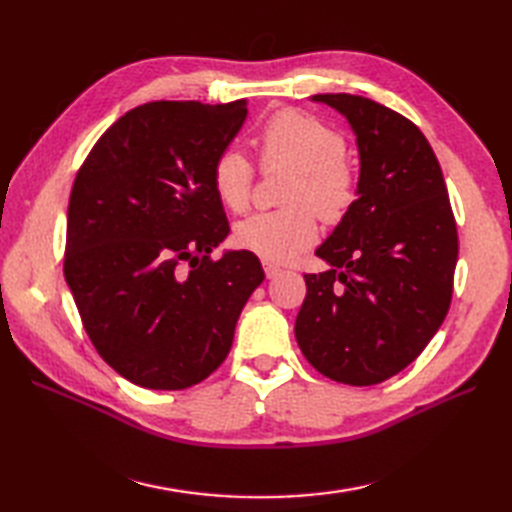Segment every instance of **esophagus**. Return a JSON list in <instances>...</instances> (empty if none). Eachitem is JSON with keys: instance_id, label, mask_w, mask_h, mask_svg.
I'll return each instance as SVG.
<instances>
[{"instance_id": "1", "label": "esophagus", "mask_w": 512, "mask_h": 512, "mask_svg": "<svg viewBox=\"0 0 512 512\" xmlns=\"http://www.w3.org/2000/svg\"><path fill=\"white\" fill-rule=\"evenodd\" d=\"M264 273H266L268 279H275L281 273V268L275 266V264H270V262H264Z\"/></svg>"}]
</instances>
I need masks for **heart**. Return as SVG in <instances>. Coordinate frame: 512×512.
Wrapping results in <instances>:
<instances>
[{
    "instance_id": "b5f03b06",
    "label": "heart",
    "mask_w": 512,
    "mask_h": 512,
    "mask_svg": "<svg viewBox=\"0 0 512 512\" xmlns=\"http://www.w3.org/2000/svg\"><path fill=\"white\" fill-rule=\"evenodd\" d=\"M262 167H286L292 178L284 193L286 209L255 213L235 226V244L264 262L286 264L319 237L317 215L336 224L358 198V173L343 156L345 140L310 114L284 110L270 116L257 136ZM211 180L220 202L244 211L253 193L255 167L237 147L217 154Z\"/></svg>"
}]
</instances>
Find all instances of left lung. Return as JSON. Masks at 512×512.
Returning <instances> with one entry per match:
<instances>
[{
    "mask_svg": "<svg viewBox=\"0 0 512 512\" xmlns=\"http://www.w3.org/2000/svg\"><path fill=\"white\" fill-rule=\"evenodd\" d=\"M352 125L358 198L317 248L295 336L336 383L367 387L416 361L447 317L458 228L429 140L409 118L354 94H317Z\"/></svg>",
    "mask_w": 512,
    "mask_h": 512,
    "instance_id": "left-lung-1",
    "label": "left lung"
}]
</instances>
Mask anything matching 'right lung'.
<instances>
[{
    "label": "right lung",
    "mask_w": 512,
    "mask_h": 512,
    "mask_svg": "<svg viewBox=\"0 0 512 512\" xmlns=\"http://www.w3.org/2000/svg\"><path fill=\"white\" fill-rule=\"evenodd\" d=\"M246 101H154L96 140L68 204L63 275L96 352L129 383L187 389L233 345L239 312L264 281L228 250L211 169L246 121Z\"/></svg>",
    "instance_id": "1"
}]
</instances>
